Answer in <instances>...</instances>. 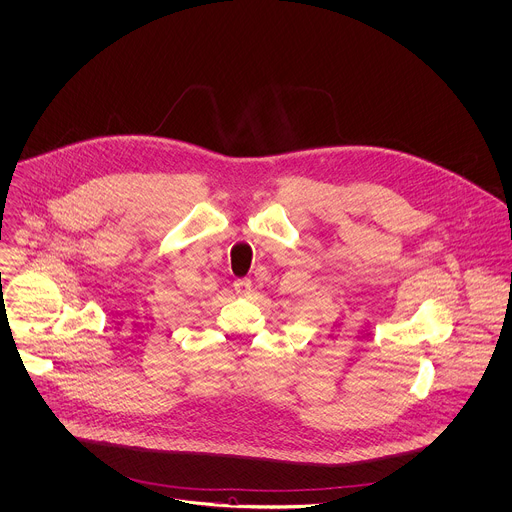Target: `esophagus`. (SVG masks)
<instances>
[{"label":"esophagus","mask_w":512,"mask_h":512,"mask_svg":"<svg viewBox=\"0 0 512 512\" xmlns=\"http://www.w3.org/2000/svg\"><path fill=\"white\" fill-rule=\"evenodd\" d=\"M233 289L237 295H249L251 293V279H237L233 283Z\"/></svg>","instance_id":"34e87169"}]
</instances>
